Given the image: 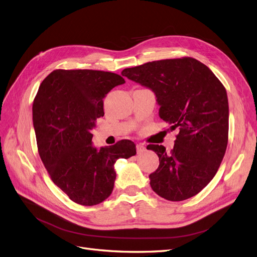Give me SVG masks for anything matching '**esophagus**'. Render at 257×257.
<instances>
[{
	"label": "esophagus",
	"mask_w": 257,
	"mask_h": 257,
	"mask_svg": "<svg viewBox=\"0 0 257 257\" xmlns=\"http://www.w3.org/2000/svg\"><path fill=\"white\" fill-rule=\"evenodd\" d=\"M145 151H146V147H145L144 144H138L137 145V153H138V155L143 154V153H145Z\"/></svg>",
	"instance_id": "1"
}]
</instances>
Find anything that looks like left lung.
Wrapping results in <instances>:
<instances>
[{"label": "left lung", "mask_w": 257, "mask_h": 257, "mask_svg": "<svg viewBox=\"0 0 257 257\" xmlns=\"http://www.w3.org/2000/svg\"><path fill=\"white\" fill-rule=\"evenodd\" d=\"M122 76L156 95L159 116L179 128L174 149L148 145L160 164L150 186L169 201H183L211 182L224 157L229 102L215 74L194 58L165 59L122 70Z\"/></svg>", "instance_id": "left-lung-1"}]
</instances>
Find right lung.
I'll return each mask as SVG.
<instances>
[{
	"mask_svg": "<svg viewBox=\"0 0 257 257\" xmlns=\"http://www.w3.org/2000/svg\"><path fill=\"white\" fill-rule=\"evenodd\" d=\"M121 76L93 70H55L42 81L33 103L38 151L53 182L72 201L96 205L111 195L119 158L136 156V144L93 146L91 130L103 116L102 99Z\"/></svg>",
	"mask_w": 257,
	"mask_h": 257,
	"instance_id": "add662e5",
	"label": "right lung"
}]
</instances>
